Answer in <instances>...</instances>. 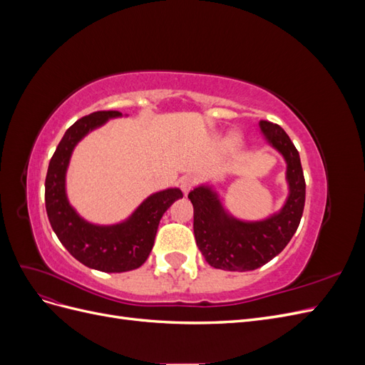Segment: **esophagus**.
Returning a JSON list of instances; mask_svg holds the SVG:
<instances>
[{
    "label": "esophagus",
    "mask_w": 365,
    "mask_h": 365,
    "mask_svg": "<svg viewBox=\"0 0 365 365\" xmlns=\"http://www.w3.org/2000/svg\"><path fill=\"white\" fill-rule=\"evenodd\" d=\"M195 184H196V178H195L193 175H185V176H182L181 181H180L181 190H182L185 195L189 193V192L193 189Z\"/></svg>",
    "instance_id": "34e87169"
}]
</instances>
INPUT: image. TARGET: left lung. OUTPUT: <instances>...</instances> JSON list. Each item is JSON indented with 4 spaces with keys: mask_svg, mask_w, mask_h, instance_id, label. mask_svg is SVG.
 Listing matches in <instances>:
<instances>
[{
    "mask_svg": "<svg viewBox=\"0 0 365 365\" xmlns=\"http://www.w3.org/2000/svg\"><path fill=\"white\" fill-rule=\"evenodd\" d=\"M260 129L288 164L291 192L279 215L260 222H242L224 212L208 187H196L189 193L196 245L210 267L217 269L242 272L263 267L289 244L303 216L306 182L298 150L279 125L260 120Z\"/></svg>",
    "mask_w": 365,
    "mask_h": 365,
    "instance_id": "obj_1",
    "label": "left lung"
}]
</instances>
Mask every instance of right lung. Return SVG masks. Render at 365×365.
Segmentation results:
<instances>
[{"instance_id": "add662e5", "label": "right lung", "mask_w": 365, "mask_h": 365, "mask_svg": "<svg viewBox=\"0 0 365 365\" xmlns=\"http://www.w3.org/2000/svg\"><path fill=\"white\" fill-rule=\"evenodd\" d=\"M120 115L118 111H97L77 120L54 150L46 178L47 216L61 244L85 267L103 272H125L140 268L152 251L164 212L182 197L180 189L153 193L126 222L111 227L88 224L71 208L65 195V172L74 146L108 118Z\"/></svg>"}]
</instances>
